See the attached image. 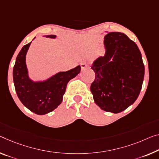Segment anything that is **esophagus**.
Segmentation results:
<instances>
[{"mask_svg":"<svg viewBox=\"0 0 159 159\" xmlns=\"http://www.w3.org/2000/svg\"><path fill=\"white\" fill-rule=\"evenodd\" d=\"M80 65H81V69H82V70L86 69V68H87L88 67H89V66H88V65L87 64V63H85V62L82 63V64Z\"/></svg>","mask_w":159,"mask_h":159,"instance_id":"esophagus-1","label":"esophagus"}]
</instances>
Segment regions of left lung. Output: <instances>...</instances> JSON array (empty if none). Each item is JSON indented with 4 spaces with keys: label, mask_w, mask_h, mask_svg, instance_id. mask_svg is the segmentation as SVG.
<instances>
[{
    "label": "left lung",
    "mask_w": 159,
    "mask_h": 159,
    "mask_svg": "<svg viewBox=\"0 0 159 159\" xmlns=\"http://www.w3.org/2000/svg\"><path fill=\"white\" fill-rule=\"evenodd\" d=\"M105 54L92 65L95 80L90 90L102 110L117 114L134 103L142 87L144 65L136 44L119 32L104 38Z\"/></svg>",
    "instance_id": "obj_1"
}]
</instances>
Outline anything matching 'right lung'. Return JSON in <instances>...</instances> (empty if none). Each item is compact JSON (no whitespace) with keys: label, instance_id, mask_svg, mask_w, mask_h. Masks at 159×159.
Masks as SVG:
<instances>
[{"label":"right lung","instance_id":"right-lung-1","mask_svg":"<svg viewBox=\"0 0 159 159\" xmlns=\"http://www.w3.org/2000/svg\"><path fill=\"white\" fill-rule=\"evenodd\" d=\"M45 37L55 39L57 36ZM30 44L24 45L16 57L13 71L15 89L24 106L36 114L44 115L62 103L68 82L79 74L81 67L78 65L68 71L56 73L47 80L34 81L29 77L26 65V55Z\"/></svg>","mask_w":159,"mask_h":159}]
</instances>
